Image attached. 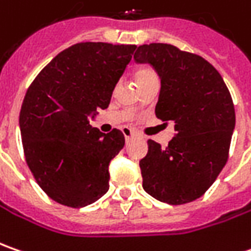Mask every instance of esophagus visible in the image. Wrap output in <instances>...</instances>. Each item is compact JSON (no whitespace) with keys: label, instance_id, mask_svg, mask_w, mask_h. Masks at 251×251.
Returning <instances> with one entry per match:
<instances>
[{"label":"esophagus","instance_id":"1","mask_svg":"<svg viewBox=\"0 0 251 251\" xmlns=\"http://www.w3.org/2000/svg\"><path fill=\"white\" fill-rule=\"evenodd\" d=\"M122 133H124V136H125L126 140H129L130 137H133L134 136V132L132 130V129H129V127H124V129H122Z\"/></svg>","mask_w":251,"mask_h":251}]
</instances>
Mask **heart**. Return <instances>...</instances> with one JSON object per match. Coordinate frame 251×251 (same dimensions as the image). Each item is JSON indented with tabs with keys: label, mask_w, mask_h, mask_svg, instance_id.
Listing matches in <instances>:
<instances>
[{
	"label": "heart",
	"mask_w": 251,
	"mask_h": 251,
	"mask_svg": "<svg viewBox=\"0 0 251 251\" xmlns=\"http://www.w3.org/2000/svg\"><path fill=\"white\" fill-rule=\"evenodd\" d=\"M152 76H157V74L152 69H150V68H143V69H139L136 72V80H137V83H140L143 80H146V79H149V77H152Z\"/></svg>",
	"instance_id": "heart-1"
}]
</instances>
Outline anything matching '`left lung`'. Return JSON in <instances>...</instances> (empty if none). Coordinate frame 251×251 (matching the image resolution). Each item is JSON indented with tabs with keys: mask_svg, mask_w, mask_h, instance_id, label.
Returning <instances> with one entry per match:
<instances>
[{
	"mask_svg": "<svg viewBox=\"0 0 251 251\" xmlns=\"http://www.w3.org/2000/svg\"><path fill=\"white\" fill-rule=\"evenodd\" d=\"M134 61L150 64L161 79L158 119L175 122L168 147L149 139L140 160L143 189L162 203L193 201L208 190L228 161L235 107L220 72L203 56L175 46L137 47Z\"/></svg>",
	"mask_w": 251,
	"mask_h": 251,
	"instance_id": "8db88e82",
	"label": "left lung"
}]
</instances>
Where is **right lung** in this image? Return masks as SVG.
Instances as JSON below:
<instances>
[{
  "label": "right lung",
  "instance_id": "1",
  "mask_svg": "<svg viewBox=\"0 0 251 251\" xmlns=\"http://www.w3.org/2000/svg\"><path fill=\"white\" fill-rule=\"evenodd\" d=\"M136 48L77 43L43 68L26 91L19 115L25 160L56 203L80 208L108 192V165L125 137L118 129L101 133L90 115L108 107Z\"/></svg>",
  "mask_w": 251,
  "mask_h": 251
}]
</instances>
